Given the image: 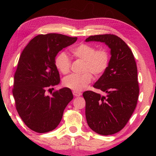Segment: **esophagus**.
<instances>
[{
	"mask_svg": "<svg viewBox=\"0 0 156 156\" xmlns=\"http://www.w3.org/2000/svg\"><path fill=\"white\" fill-rule=\"evenodd\" d=\"M73 96H74L75 97H79V96H81L82 94L80 93V92L73 91Z\"/></svg>",
	"mask_w": 156,
	"mask_h": 156,
	"instance_id": "esophagus-1",
	"label": "esophagus"
}]
</instances>
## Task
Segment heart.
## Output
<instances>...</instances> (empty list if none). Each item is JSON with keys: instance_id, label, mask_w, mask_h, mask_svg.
<instances>
[{"instance_id": "heart-1", "label": "heart", "mask_w": 156, "mask_h": 156, "mask_svg": "<svg viewBox=\"0 0 156 156\" xmlns=\"http://www.w3.org/2000/svg\"><path fill=\"white\" fill-rule=\"evenodd\" d=\"M73 56L83 60L82 74H71L63 79V84L75 91H80L87 86L92 75L98 77L107 69L109 63V54L105 48L96 49L91 44L82 43L71 50ZM55 65L60 73L67 74L69 72L71 60L67 54L61 52L55 59Z\"/></svg>"}]
</instances>
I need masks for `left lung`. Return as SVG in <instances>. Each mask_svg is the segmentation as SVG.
<instances>
[{
    "label": "left lung",
    "instance_id": "1",
    "mask_svg": "<svg viewBox=\"0 0 156 156\" xmlns=\"http://www.w3.org/2000/svg\"><path fill=\"white\" fill-rule=\"evenodd\" d=\"M105 43L111 49L109 66L94 87L107 94L86 91L85 115L89 127L103 136L112 135L125 127L135 110L139 96L138 70L131 49L113 34L91 36L86 42Z\"/></svg>",
    "mask_w": 156,
    "mask_h": 156
}]
</instances>
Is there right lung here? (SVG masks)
Instances as JSON below:
<instances>
[{
    "label": "right lung",
    "mask_w": 156,
    "mask_h": 156,
    "mask_svg": "<svg viewBox=\"0 0 156 156\" xmlns=\"http://www.w3.org/2000/svg\"><path fill=\"white\" fill-rule=\"evenodd\" d=\"M76 41L77 37L59 34H40L31 40L21 53L12 93L21 119L37 133L56 129L65 107L73 99L72 92L67 87L54 91L51 96H46L45 91L60 83L55 57Z\"/></svg>",
    "instance_id": "add662e5"
}]
</instances>
